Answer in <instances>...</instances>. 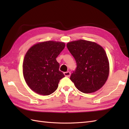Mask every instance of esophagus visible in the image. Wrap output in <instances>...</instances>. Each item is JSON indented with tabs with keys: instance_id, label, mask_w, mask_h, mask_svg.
Wrapping results in <instances>:
<instances>
[{
	"instance_id": "obj_1",
	"label": "esophagus",
	"mask_w": 129,
	"mask_h": 129,
	"mask_svg": "<svg viewBox=\"0 0 129 129\" xmlns=\"http://www.w3.org/2000/svg\"><path fill=\"white\" fill-rule=\"evenodd\" d=\"M64 74L65 76H67V77H69L70 76V73L69 72H64Z\"/></svg>"
}]
</instances>
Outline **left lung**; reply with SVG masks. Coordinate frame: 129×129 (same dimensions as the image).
<instances>
[{
  "label": "left lung",
  "mask_w": 129,
  "mask_h": 129,
  "mask_svg": "<svg viewBox=\"0 0 129 129\" xmlns=\"http://www.w3.org/2000/svg\"><path fill=\"white\" fill-rule=\"evenodd\" d=\"M77 68L70 80L79 91L92 93L103 86L109 75V62L104 49L98 44L80 39L67 43Z\"/></svg>",
  "instance_id": "8db88e82"
}]
</instances>
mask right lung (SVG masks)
Instances as JSON below:
<instances>
[{
	"label": "right lung",
	"mask_w": 129,
	"mask_h": 129,
	"mask_svg": "<svg viewBox=\"0 0 129 129\" xmlns=\"http://www.w3.org/2000/svg\"><path fill=\"white\" fill-rule=\"evenodd\" d=\"M64 43L46 41L30 48L24 56L23 73L26 83L38 94L49 95L58 87L64 75L59 71L56 58L64 49Z\"/></svg>",
	"instance_id": "1"
}]
</instances>
